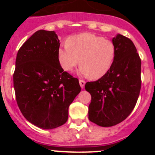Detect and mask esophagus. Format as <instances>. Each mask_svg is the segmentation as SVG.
<instances>
[{"instance_id":"1","label":"esophagus","mask_w":155,"mask_h":155,"mask_svg":"<svg viewBox=\"0 0 155 155\" xmlns=\"http://www.w3.org/2000/svg\"><path fill=\"white\" fill-rule=\"evenodd\" d=\"M79 85H80L81 87H82V88H84V87H85V81L82 80V79H79Z\"/></svg>"}]
</instances>
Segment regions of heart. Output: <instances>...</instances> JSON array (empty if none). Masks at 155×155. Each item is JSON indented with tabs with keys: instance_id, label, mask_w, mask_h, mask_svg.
<instances>
[{
	"instance_id": "heart-1",
	"label": "heart",
	"mask_w": 155,
	"mask_h": 155,
	"mask_svg": "<svg viewBox=\"0 0 155 155\" xmlns=\"http://www.w3.org/2000/svg\"><path fill=\"white\" fill-rule=\"evenodd\" d=\"M116 49L113 42L91 33L73 35L58 48V60L62 68L72 71L80 64L81 75L94 79L103 77L113 64Z\"/></svg>"
}]
</instances>
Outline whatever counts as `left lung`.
Segmentation results:
<instances>
[{
    "label": "left lung",
    "mask_w": 155,
    "mask_h": 155,
    "mask_svg": "<svg viewBox=\"0 0 155 155\" xmlns=\"http://www.w3.org/2000/svg\"><path fill=\"white\" fill-rule=\"evenodd\" d=\"M112 42L116 54L110 70L85 86L91 95L89 120L101 127L114 126L126 119L141 89V59L134 43L121 34H117Z\"/></svg>",
    "instance_id": "1"
}]
</instances>
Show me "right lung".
I'll return each instance as SVG.
<instances>
[{
	"label": "right lung",
	"mask_w": 155,
	"mask_h": 155,
	"mask_svg": "<svg viewBox=\"0 0 155 155\" xmlns=\"http://www.w3.org/2000/svg\"><path fill=\"white\" fill-rule=\"evenodd\" d=\"M60 43L54 31H37L18 51L13 74L15 98L25 118L42 129L63 125L81 87L64 71L58 60Z\"/></svg>",
	"instance_id": "add662e5"
}]
</instances>
